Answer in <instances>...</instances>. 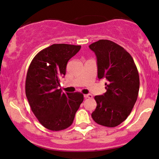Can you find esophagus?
Here are the masks:
<instances>
[{
  "instance_id": "34e87169",
  "label": "esophagus",
  "mask_w": 159,
  "mask_h": 159,
  "mask_svg": "<svg viewBox=\"0 0 159 159\" xmlns=\"http://www.w3.org/2000/svg\"><path fill=\"white\" fill-rule=\"evenodd\" d=\"M84 98H92L93 95L91 94H85L84 95Z\"/></svg>"
}]
</instances>
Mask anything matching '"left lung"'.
I'll list each match as a JSON object with an SVG mask.
<instances>
[{"label":"left lung","instance_id":"8db88e82","mask_svg":"<svg viewBox=\"0 0 159 159\" xmlns=\"http://www.w3.org/2000/svg\"><path fill=\"white\" fill-rule=\"evenodd\" d=\"M89 48L97 57L98 77L106 79V93L95 96L97 107L92 113L95 122L115 127L127 119L137 101L139 75L131 55L114 42L100 39Z\"/></svg>","mask_w":159,"mask_h":159}]
</instances>
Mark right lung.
<instances>
[{
	"instance_id": "1",
	"label": "right lung",
	"mask_w": 159,
	"mask_h": 159,
	"mask_svg": "<svg viewBox=\"0 0 159 159\" xmlns=\"http://www.w3.org/2000/svg\"><path fill=\"white\" fill-rule=\"evenodd\" d=\"M81 46L54 44L40 51L30 63L25 80V94L32 112L42 126L52 131L70 127L84 100L79 92L58 89L66 74L67 63Z\"/></svg>"
}]
</instances>
